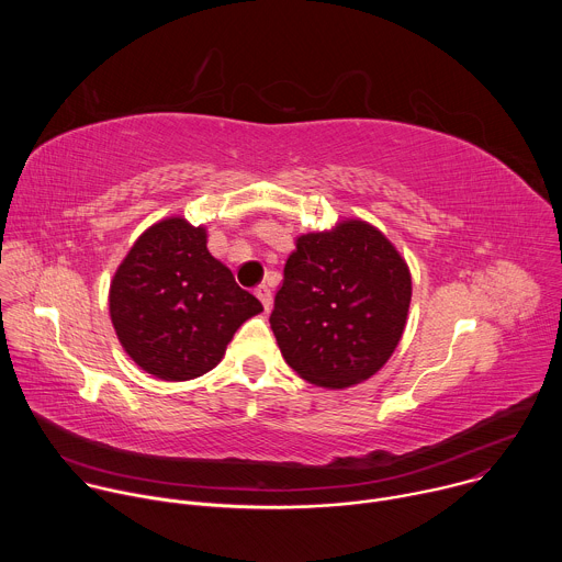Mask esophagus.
<instances>
[{
    "mask_svg": "<svg viewBox=\"0 0 562 562\" xmlns=\"http://www.w3.org/2000/svg\"><path fill=\"white\" fill-rule=\"evenodd\" d=\"M256 295H258V300L262 302L265 311H269V308H271V304H273V295H271V289H269L267 284H260V286H256Z\"/></svg>",
    "mask_w": 562,
    "mask_h": 562,
    "instance_id": "1",
    "label": "esophagus"
}]
</instances>
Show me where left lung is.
Segmentation results:
<instances>
[{
	"instance_id": "left-lung-1",
	"label": "left lung",
	"mask_w": 562,
	"mask_h": 562,
	"mask_svg": "<svg viewBox=\"0 0 562 562\" xmlns=\"http://www.w3.org/2000/svg\"><path fill=\"white\" fill-rule=\"evenodd\" d=\"M409 302L412 273L395 247L375 226L345 220L295 239L269 323L300 378L345 389L391 358Z\"/></svg>"
}]
</instances>
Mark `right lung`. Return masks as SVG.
I'll use <instances>...</instances> for the list:
<instances>
[{
    "label": "right lung",
    "mask_w": 562,
    "mask_h": 562,
    "mask_svg": "<svg viewBox=\"0 0 562 562\" xmlns=\"http://www.w3.org/2000/svg\"><path fill=\"white\" fill-rule=\"evenodd\" d=\"M109 308L133 362L180 382L211 371L262 304L209 254L204 226L167 217L131 247L113 276Z\"/></svg>",
    "instance_id": "right-lung-1"
}]
</instances>
